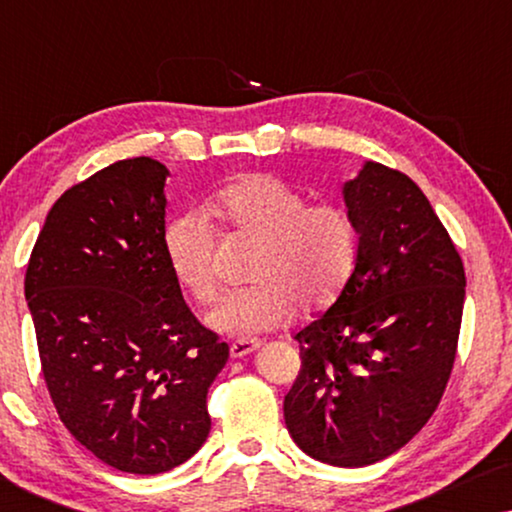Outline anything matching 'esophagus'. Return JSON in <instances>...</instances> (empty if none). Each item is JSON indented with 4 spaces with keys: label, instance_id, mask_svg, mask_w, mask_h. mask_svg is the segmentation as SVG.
I'll list each match as a JSON object with an SVG mask.
<instances>
[{
    "label": "esophagus",
    "instance_id": "obj_1",
    "mask_svg": "<svg viewBox=\"0 0 512 512\" xmlns=\"http://www.w3.org/2000/svg\"><path fill=\"white\" fill-rule=\"evenodd\" d=\"M261 347V342L254 340V338H244V340H235L233 345H230V356L233 359H242V356H247L254 352V349Z\"/></svg>",
    "mask_w": 512,
    "mask_h": 512
}]
</instances>
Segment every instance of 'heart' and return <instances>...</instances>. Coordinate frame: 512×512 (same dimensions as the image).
<instances>
[{
	"label": "heart",
	"instance_id": "b5f03b06",
	"mask_svg": "<svg viewBox=\"0 0 512 512\" xmlns=\"http://www.w3.org/2000/svg\"><path fill=\"white\" fill-rule=\"evenodd\" d=\"M209 214L261 244L251 286L228 291L207 314L223 335H256L296 312L321 310L345 289L356 261V226L338 202H307L298 188L270 174L230 184L209 202ZM163 256L177 286L198 303L216 296L214 228L200 212L172 216L163 228Z\"/></svg>",
	"mask_w": 512,
	"mask_h": 512
}]
</instances>
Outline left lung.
I'll use <instances>...</instances> for the list:
<instances>
[{
	"label": "left lung",
	"mask_w": 512,
	"mask_h": 512,
	"mask_svg": "<svg viewBox=\"0 0 512 512\" xmlns=\"http://www.w3.org/2000/svg\"><path fill=\"white\" fill-rule=\"evenodd\" d=\"M359 247L335 303L296 333L284 396L293 443L359 468L387 459L436 412L457 356L464 263L408 174L368 160L342 188Z\"/></svg>",
	"instance_id": "left-lung-1"
}]
</instances>
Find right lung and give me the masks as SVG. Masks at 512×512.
Segmentation results:
<instances>
[{
    "instance_id": "1",
    "label": "right lung",
    "mask_w": 512,
    "mask_h": 512,
    "mask_svg": "<svg viewBox=\"0 0 512 512\" xmlns=\"http://www.w3.org/2000/svg\"><path fill=\"white\" fill-rule=\"evenodd\" d=\"M167 167L139 156L58 198L25 272L48 394L79 443L123 473L172 471L209 436L228 345L193 317L163 256Z\"/></svg>"
}]
</instances>
